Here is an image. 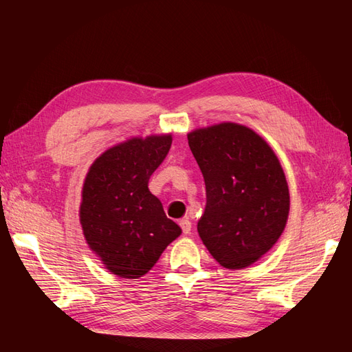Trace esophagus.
Segmentation results:
<instances>
[{
	"label": "esophagus",
	"mask_w": 352,
	"mask_h": 352,
	"mask_svg": "<svg viewBox=\"0 0 352 352\" xmlns=\"http://www.w3.org/2000/svg\"><path fill=\"white\" fill-rule=\"evenodd\" d=\"M180 227L183 230L184 234H190V230H192V222L186 218V219H182L180 221Z\"/></svg>",
	"instance_id": "1"
}]
</instances>
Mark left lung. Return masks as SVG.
I'll use <instances>...</instances> for the list:
<instances>
[{"mask_svg": "<svg viewBox=\"0 0 352 352\" xmlns=\"http://www.w3.org/2000/svg\"><path fill=\"white\" fill-rule=\"evenodd\" d=\"M207 204L198 234L227 269L256 263L286 228L290 197L278 157L252 129L221 122L188 133Z\"/></svg>", "mask_w": 352, "mask_h": 352, "instance_id": "1", "label": "left lung"}]
</instances>
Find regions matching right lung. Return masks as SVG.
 I'll return each instance as SVG.
<instances>
[{"instance_id": "obj_1", "label": "right lung", "mask_w": 352, "mask_h": 352, "mask_svg": "<svg viewBox=\"0 0 352 352\" xmlns=\"http://www.w3.org/2000/svg\"><path fill=\"white\" fill-rule=\"evenodd\" d=\"M172 134L130 138L110 146L89 168L81 189L80 223L109 272L134 280L151 269L182 228L148 189Z\"/></svg>"}]
</instances>
